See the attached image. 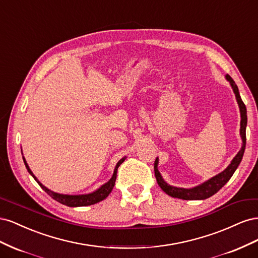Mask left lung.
<instances>
[{
  "instance_id": "obj_1",
  "label": "left lung",
  "mask_w": 258,
  "mask_h": 258,
  "mask_svg": "<svg viewBox=\"0 0 258 258\" xmlns=\"http://www.w3.org/2000/svg\"><path fill=\"white\" fill-rule=\"evenodd\" d=\"M226 80L230 83V86H231L233 92H235L237 102H238L239 108H240V114H241L240 136L242 139L241 150L235 156V158L231 160L230 165L226 168L223 172L213 176L212 178L208 179L207 182L202 183L199 186L192 187V188H179V187H174V186H171V185L167 184L165 181H163V178L158 171V168H157L158 167V158H156L155 163H154V171H155L156 179H157V183L160 186V188L171 197L183 199V200H205L207 198H210L211 196H213L214 194H216L218 190H220L222 187L229 181L232 174L235 173V171L237 170L238 166L240 165L242 157H243L244 150H245V143H246V136H245V129H246V123H247L246 107L240 97L239 89H238V86L236 85V83L233 82V80L228 74H226Z\"/></svg>"
}]
</instances>
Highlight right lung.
<instances>
[{
    "label": "right lung",
    "mask_w": 258,
    "mask_h": 258,
    "mask_svg": "<svg viewBox=\"0 0 258 258\" xmlns=\"http://www.w3.org/2000/svg\"><path fill=\"white\" fill-rule=\"evenodd\" d=\"M126 157L121 158L118 162H117V165L115 167L114 170V173L112 178L108 181L107 183H105L104 185H102L100 187L99 189H97L96 191L90 192V194H86V195H63V194H58V192H54L49 190L47 187H45L41 182H38V179L35 177V175L32 173V171L30 170L28 163L26 162L25 157H23V161H25V165L27 167L28 172L34 177L35 181L40 184V186L42 188L47 192L49 196L54 199L56 201L60 202V204L68 206V207H86V206H91V205H95L98 204V202L102 201L103 199H105L108 195L111 194L113 187L115 185V181H116V175H117V169L121 165V163L124 161Z\"/></svg>",
    "instance_id": "right-lung-1"
}]
</instances>
